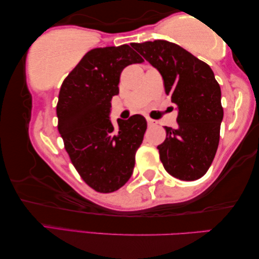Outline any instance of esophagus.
Returning <instances> with one entry per match:
<instances>
[{
  "label": "esophagus",
  "mask_w": 259,
  "mask_h": 259,
  "mask_svg": "<svg viewBox=\"0 0 259 259\" xmlns=\"http://www.w3.org/2000/svg\"><path fill=\"white\" fill-rule=\"evenodd\" d=\"M147 121H148V125H149V126H155L156 124H157V121L151 119V118H147Z\"/></svg>",
  "instance_id": "esophagus-1"
}]
</instances>
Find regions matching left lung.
<instances>
[{
  "mask_svg": "<svg viewBox=\"0 0 259 259\" xmlns=\"http://www.w3.org/2000/svg\"><path fill=\"white\" fill-rule=\"evenodd\" d=\"M157 70L177 104L178 127L165 126L159 158L177 179H200L212 164L223 121L222 91L213 71L187 50L165 40L131 45Z\"/></svg>",
  "mask_w": 259,
  "mask_h": 259,
  "instance_id": "left-lung-1",
  "label": "left lung"
}]
</instances>
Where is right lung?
<instances>
[{"label": "right lung", "instance_id": "1", "mask_svg": "<svg viewBox=\"0 0 259 259\" xmlns=\"http://www.w3.org/2000/svg\"><path fill=\"white\" fill-rule=\"evenodd\" d=\"M142 62L128 45L92 49L59 91L58 132L72 164L96 192L112 193L132 177L147 120L134 114L127 120L118 119L114 128L109 116L112 96L119 94L121 71Z\"/></svg>", "mask_w": 259, "mask_h": 259}]
</instances>
